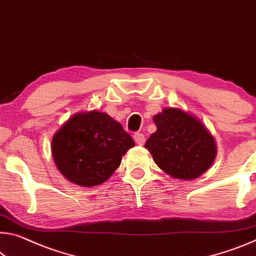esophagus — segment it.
Masks as SVG:
<instances>
[{
  "label": "esophagus",
  "mask_w": 256,
  "mask_h": 256,
  "mask_svg": "<svg viewBox=\"0 0 256 256\" xmlns=\"http://www.w3.org/2000/svg\"><path fill=\"white\" fill-rule=\"evenodd\" d=\"M133 139H134L136 142L139 146H142L144 144V141H146L144 136L142 134V133H139V132H136V133H134V134H133Z\"/></svg>",
  "instance_id": "34e87169"
}]
</instances>
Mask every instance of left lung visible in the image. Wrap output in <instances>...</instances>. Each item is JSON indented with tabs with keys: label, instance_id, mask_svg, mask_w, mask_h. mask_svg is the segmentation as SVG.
<instances>
[{
	"label": "left lung",
	"instance_id": "left-lung-1",
	"mask_svg": "<svg viewBox=\"0 0 256 256\" xmlns=\"http://www.w3.org/2000/svg\"><path fill=\"white\" fill-rule=\"evenodd\" d=\"M157 131L144 147L165 173L192 180L208 171L216 160L213 136L200 120L179 108H165L154 116Z\"/></svg>",
	"mask_w": 256,
	"mask_h": 256
}]
</instances>
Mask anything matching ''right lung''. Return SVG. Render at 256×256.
<instances>
[{
    "label": "right lung",
    "instance_id": "obj_1",
    "mask_svg": "<svg viewBox=\"0 0 256 256\" xmlns=\"http://www.w3.org/2000/svg\"><path fill=\"white\" fill-rule=\"evenodd\" d=\"M134 141L106 112H77L56 131L52 156L56 168L72 184L93 186L104 184L116 171L122 156Z\"/></svg>",
    "mask_w": 256,
    "mask_h": 256
}]
</instances>
